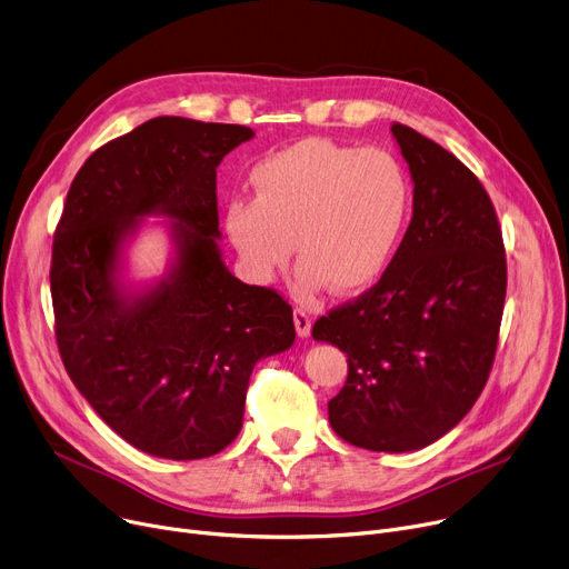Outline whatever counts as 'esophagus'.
<instances>
[{"mask_svg":"<svg viewBox=\"0 0 569 569\" xmlns=\"http://www.w3.org/2000/svg\"><path fill=\"white\" fill-rule=\"evenodd\" d=\"M292 320H295V330H297V337L307 339L311 335V318L302 311V309H295L292 313Z\"/></svg>","mask_w":569,"mask_h":569,"instance_id":"esophagus-1","label":"esophagus"}]
</instances>
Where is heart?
Here are the masks:
<instances>
[{
    "instance_id": "1",
    "label": "heart",
    "mask_w": 569,
    "mask_h": 569,
    "mask_svg": "<svg viewBox=\"0 0 569 569\" xmlns=\"http://www.w3.org/2000/svg\"><path fill=\"white\" fill-rule=\"evenodd\" d=\"M253 200L232 198L223 226L249 277L269 283L292 256L297 290L311 297L371 288L390 267L408 226L412 187L387 149L307 138L262 159Z\"/></svg>"
}]
</instances>
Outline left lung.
Instances as JSON below:
<instances>
[{"instance_id":"8db88e82","label":"left lung","mask_w":569,"mask_h":569,"mask_svg":"<svg viewBox=\"0 0 569 569\" xmlns=\"http://www.w3.org/2000/svg\"><path fill=\"white\" fill-rule=\"evenodd\" d=\"M412 219L380 281L313 325L348 355L332 429L371 452H412L455 429L482 395L507 290L496 209L455 154L395 122Z\"/></svg>"}]
</instances>
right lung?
Wrapping results in <instances>:
<instances>
[{
    "label": "right lung",
    "mask_w": 569,
    "mask_h": 569,
    "mask_svg": "<svg viewBox=\"0 0 569 569\" xmlns=\"http://www.w3.org/2000/svg\"><path fill=\"white\" fill-rule=\"evenodd\" d=\"M253 136L149 119L84 161L54 230L50 292L67 373L117 436L159 459L228 447L256 362L295 343L290 305L232 277L219 249L217 168ZM147 216L171 219L173 258L161 280L133 287L123 251Z\"/></svg>",
    "instance_id": "1"
}]
</instances>
